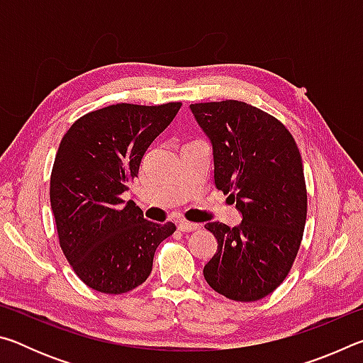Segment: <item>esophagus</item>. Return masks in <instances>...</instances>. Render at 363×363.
<instances>
[{"label": "esophagus", "instance_id": "obj_1", "mask_svg": "<svg viewBox=\"0 0 363 363\" xmlns=\"http://www.w3.org/2000/svg\"><path fill=\"white\" fill-rule=\"evenodd\" d=\"M177 229L181 232H192L200 229V224H195V223H189V220H179V224H177Z\"/></svg>", "mask_w": 363, "mask_h": 363}]
</instances>
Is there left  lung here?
<instances>
[{
	"instance_id": "1",
	"label": "left lung",
	"mask_w": 363,
	"mask_h": 363,
	"mask_svg": "<svg viewBox=\"0 0 363 363\" xmlns=\"http://www.w3.org/2000/svg\"><path fill=\"white\" fill-rule=\"evenodd\" d=\"M190 108L211 139L214 184L243 216L232 229L205 225L218 240L205 280L232 301H259L286 279L303 240L307 190L298 144L284 123L247 102Z\"/></svg>"
}]
</instances>
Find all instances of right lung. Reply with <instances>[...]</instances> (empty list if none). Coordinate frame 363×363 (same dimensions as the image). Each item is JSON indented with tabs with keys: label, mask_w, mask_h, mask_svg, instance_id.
Returning a JSON list of instances; mask_svg holds the SVG:
<instances>
[{
	"label": "right lung",
	"mask_w": 363,
	"mask_h": 363,
	"mask_svg": "<svg viewBox=\"0 0 363 363\" xmlns=\"http://www.w3.org/2000/svg\"><path fill=\"white\" fill-rule=\"evenodd\" d=\"M181 106L115 104L79 116L60 140L49 187L59 245L73 272L96 291L121 294L144 284L158 245L176 230L173 223L144 219L121 194Z\"/></svg>",
	"instance_id": "right-lung-1"
}]
</instances>
